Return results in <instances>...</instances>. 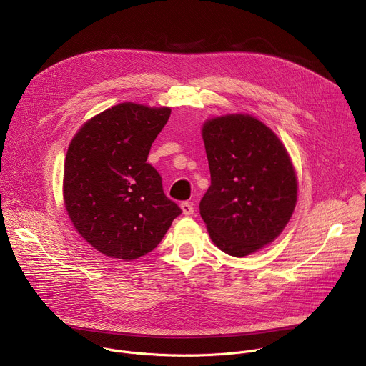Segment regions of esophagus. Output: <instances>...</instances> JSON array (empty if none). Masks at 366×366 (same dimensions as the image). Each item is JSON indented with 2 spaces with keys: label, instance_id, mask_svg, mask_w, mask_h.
<instances>
[{
  "label": "esophagus",
  "instance_id": "34e87169",
  "mask_svg": "<svg viewBox=\"0 0 366 366\" xmlns=\"http://www.w3.org/2000/svg\"><path fill=\"white\" fill-rule=\"evenodd\" d=\"M181 210H182V213H184L185 216H191V214H194V205H192V202H189V201H184V202L181 204Z\"/></svg>",
  "mask_w": 366,
  "mask_h": 366
}]
</instances>
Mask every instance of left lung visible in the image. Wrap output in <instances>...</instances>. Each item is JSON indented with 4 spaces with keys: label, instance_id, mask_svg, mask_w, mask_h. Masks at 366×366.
Masks as SVG:
<instances>
[{
    "label": "left lung",
    "instance_id": "obj_1",
    "mask_svg": "<svg viewBox=\"0 0 366 366\" xmlns=\"http://www.w3.org/2000/svg\"><path fill=\"white\" fill-rule=\"evenodd\" d=\"M212 185L199 214L214 244L242 257L274 242L297 202V177L287 149L262 122L229 114L204 123Z\"/></svg>",
    "mask_w": 366,
    "mask_h": 366
}]
</instances>
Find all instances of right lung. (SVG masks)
Instances as JSON below:
<instances>
[{"label": "right lung", "instance_id": "right-lung-1", "mask_svg": "<svg viewBox=\"0 0 366 366\" xmlns=\"http://www.w3.org/2000/svg\"><path fill=\"white\" fill-rule=\"evenodd\" d=\"M168 107L122 102L88 120L65 159L64 199L78 233L102 254L137 259L159 244L182 212L147 154Z\"/></svg>", "mask_w": 366, "mask_h": 366}]
</instances>
